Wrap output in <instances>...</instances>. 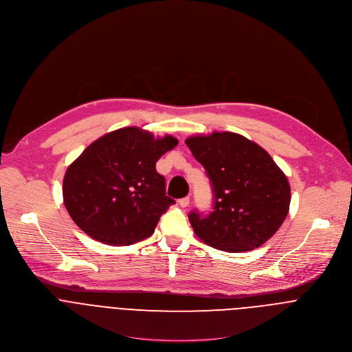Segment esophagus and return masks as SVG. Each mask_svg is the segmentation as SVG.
Segmentation results:
<instances>
[{
  "mask_svg": "<svg viewBox=\"0 0 352 352\" xmlns=\"http://www.w3.org/2000/svg\"><path fill=\"white\" fill-rule=\"evenodd\" d=\"M179 205H180L182 208H187V206L190 205V198H188V197H184V198L179 199Z\"/></svg>",
  "mask_w": 352,
  "mask_h": 352,
  "instance_id": "esophagus-1",
  "label": "esophagus"
}]
</instances>
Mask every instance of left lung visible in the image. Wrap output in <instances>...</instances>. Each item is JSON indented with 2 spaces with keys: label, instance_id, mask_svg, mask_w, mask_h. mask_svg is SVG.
I'll use <instances>...</instances> for the list:
<instances>
[{
  "label": "left lung",
  "instance_id": "left-lung-1",
  "mask_svg": "<svg viewBox=\"0 0 352 352\" xmlns=\"http://www.w3.org/2000/svg\"><path fill=\"white\" fill-rule=\"evenodd\" d=\"M205 168L213 190V210L188 214L197 236L219 250L249 252L267 242L289 212L290 186L271 155L232 132L186 139Z\"/></svg>",
  "mask_w": 352,
  "mask_h": 352
}]
</instances>
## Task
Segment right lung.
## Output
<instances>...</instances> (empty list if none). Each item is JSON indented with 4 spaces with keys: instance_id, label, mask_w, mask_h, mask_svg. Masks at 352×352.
Segmentation results:
<instances>
[{
    "instance_id": "right-lung-1",
    "label": "right lung",
    "mask_w": 352,
    "mask_h": 352,
    "mask_svg": "<svg viewBox=\"0 0 352 352\" xmlns=\"http://www.w3.org/2000/svg\"><path fill=\"white\" fill-rule=\"evenodd\" d=\"M177 143L170 135L154 138L128 126L89 144L63 179V201L73 221L91 238L113 246L150 236L175 204L155 164Z\"/></svg>"
}]
</instances>
